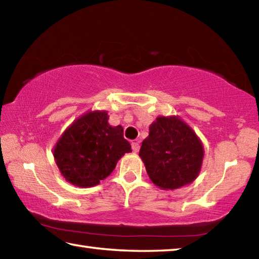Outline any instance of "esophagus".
Returning <instances> with one entry per match:
<instances>
[{
  "label": "esophagus",
  "mask_w": 259,
  "mask_h": 259,
  "mask_svg": "<svg viewBox=\"0 0 259 259\" xmlns=\"http://www.w3.org/2000/svg\"><path fill=\"white\" fill-rule=\"evenodd\" d=\"M131 146H133V151H134L135 153H137V152L139 151V143H138V142L133 143V144H131Z\"/></svg>",
  "instance_id": "34e87169"
}]
</instances>
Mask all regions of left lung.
Masks as SVG:
<instances>
[{"label": "left lung", "mask_w": 259, "mask_h": 259, "mask_svg": "<svg viewBox=\"0 0 259 259\" xmlns=\"http://www.w3.org/2000/svg\"><path fill=\"white\" fill-rule=\"evenodd\" d=\"M152 183L174 191L198 178L204 157L203 144L178 115H160L150 125V134L139 151Z\"/></svg>", "instance_id": "1"}]
</instances>
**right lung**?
<instances>
[{
  "label": "right lung",
  "mask_w": 259,
  "mask_h": 259,
  "mask_svg": "<svg viewBox=\"0 0 259 259\" xmlns=\"http://www.w3.org/2000/svg\"><path fill=\"white\" fill-rule=\"evenodd\" d=\"M105 109L88 111L69 124L52 153L65 181L77 187H93L108 177L131 145L123 128L108 123Z\"/></svg>",
  "instance_id": "obj_1"
}]
</instances>
